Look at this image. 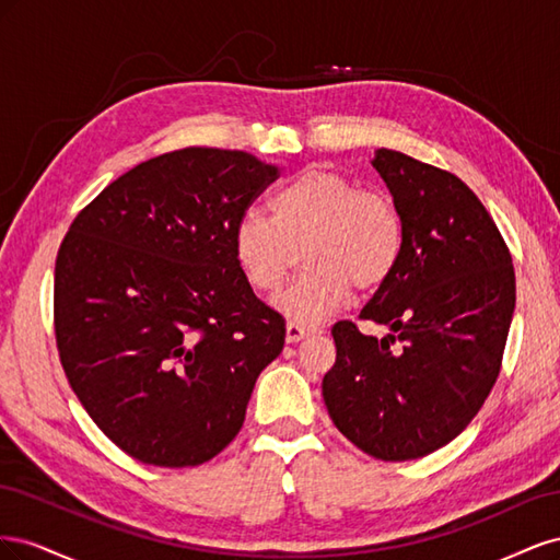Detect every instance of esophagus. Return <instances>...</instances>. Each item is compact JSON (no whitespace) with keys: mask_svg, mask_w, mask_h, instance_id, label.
<instances>
[{"mask_svg":"<svg viewBox=\"0 0 560 560\" xmlns=\"http://www.w3.org/2000/svg\"><path fill=\"white\" fill-rule=\"evenodd\" d=\"M311 334H315L313 327H303V325H299V322H290V325H287L284 338H287V343H296V341H301V338H306Z\"/></svg>","mask_w":560,"mask_h":560,"instance_id":"34e87169","label":"esophagus"}]
</instances>
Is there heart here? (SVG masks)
Returning a JSON list of instances; mask_svg holds the SVG:
<instances>
[{
	"mask_svg": "<svg viewBox=\"0 0 560 560\" xmlns=\"http://www.w3.org/2000/svg\"><path fill=\"white\" fill-rule=\"evenodd\" d=\"M406 245L395 200L350 177L308 167L270 198V217L245 210L233 226V254L257 292L280 290L301 247L306 270L276 303L296 322L336 313L352 284L376 290L395 273Z\"/></svg>",
	"mask_w": 560,
	"mask_h": 560,
	"instance_id": "heart-1",
	"label": "heart"
}]
</instances>
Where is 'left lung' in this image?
Here are the masks:
<instances>
[{
	"label": "left lung",
	"instance_id": "left-lung-1",
	"mask_svg": "<svg viewBox=\"0 0 560 560\" xmlns=\"http://www.w3.org/2000/svg\"><path fill=\"white\" fill-rule=\"evenodd\" d=\"M371 163L401 212L406 245L360 319L393 334L336 322L322 397L354 446L401 463L446 446L479 413L500 376L516 278L493 217L463 179L393 149Z\"/></svg>",
	"mask_w": 560,
	"mask_h": 560
}]
</instances>
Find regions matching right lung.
Listing matches in <instances>:
<instances>
[{
    "mask_svg": "<svg viewBox=\"0 0 560 560\" xmlns=\"http://www.w3.org/2000/svg\"><path fill=\"white\" fill-rule=\"evenodd\" d=\"M280 171L186 147L105 186L60 243L58 354L95 425L135 460L196 467L241 432L284 317L254 296L233 226Z\"/></svg>",
    "mask_w": 560,
    "mask_h": 560,
    "instance_id": "1",
    "label": "right lung"
}]
</instances>
